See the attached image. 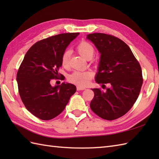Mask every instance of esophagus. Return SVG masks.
Returning a JSON list of instances; mask_svg holds the SVG:
<instances>
[{
  "mask_svg": "<svg viewBox=\"0 0 159 159\" xmlns=\"http://www.w3.org/2000/svg\"><path fill=\"white\" fill-rule=\"evenodd\" d=\"M76 89H77V91L84 90V89H85V87H80V86H77V87H76Z\"/></svg>",
  "mask_w": 159,
  "mask_h": 159,
  "instance_id": "obj_1",
  "label": "esophagus"
}]
</instances>
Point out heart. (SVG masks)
<instances>
[{"label": "heart", "mask_w": 159, "mask_h": 159, "mask_svg": "<svg viewBox=\"0 0 159 159\" xmlns=\"http://www.w3.org/2000/svg\"><path fill=\"white\" fill-rule=\"evenodd\" d=\"M76 49L80 55L87 60L92 59L96 52L94 46L85 40L80 42L78 44ZM71 55L72 52L70 50H67L63 52L61 57V65L64 68H69ZM93 76V73L89 71H75L69 75L67 79L70 83L80 87H85L90 83Z\"/></svg>", "instance_id": "obj_1"}]
</instances>
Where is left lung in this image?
Returning <instances> with one entry per match:
<instances>
[{"instance_id": "left-lung-1", "label": "left lung", "mask_w": 159, "mask_h": 159, "mask_svg": "<svg viewBox=\"0 0 159 159\" xmlns=\"http://www.w3.org/2000/svg\"><path fill=\"white\" fill-rule=\"evenodd\" d=\"M87 38L101 54L96 81L111 86L106 92L92 89L91 109L104 120H116L131 109L139 95L143 84L140 64L129 46L117 37L96 33Z\"/></svg>"}]
</instances>
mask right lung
Segmentation results:
<instances>
[{"instance_id":"1","label":"right lung","mask_w":159,"mask_h":159,"mask_svg":"<svg viewBox=\"0 0 159 159\" xmlns=\"http://www.w3.org/2000/svg\"><path fill=\"white\" fill-rule=\"evenodd\" d=\"M79 33L53 35L33 44L26 53L17 73L18 92L29 112L42 120H50L62 112L76 86L63 83L52 87V79L64 80L58 73L61 57Z\"/></svg>"}]
</instances>
